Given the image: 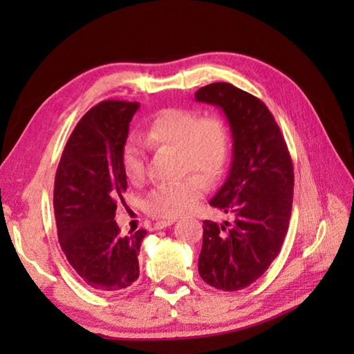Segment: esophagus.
I'll return each mask as SVG.
<instances>
[{"label": "esophagus", "mask_w": 354, "mask_h": 354, "mask_svg": "<svg viewBox=\"0 0 354 354\" xmlns=\"http://www.w3.org/2000/svg\"><path fill=\"white\" fill-rule=\"evenodd\" d=\"M173 222H175V221H171V219H169V221H158V222L153 223V228L155 230H162L165 227H170V225H173Z\"/></svg>", "instance_id": "obj_1"}]
</instances>
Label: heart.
<instances>
[{
	"mask_svg": "<svg viewBox=\"0 0 354 354\" xmlns=\"http://www.w3.org/2000/svg\"><path fill=\"white\" fill-rule=\"evenodd\" d=\"M142 137L152 147L178 149L181 173L196 171L178 181L156 185L146 199V212L161 219H175L190 213L205 194V178L214 181L227 165L231 149L228 124L217 115L201 117L196 111L170 108L152 120ZM122 165L129 181L145 179L146 145L138 137L126 141Z\"/></svg>",
	"mask_w": 354,
	"mask_h": 354,
	"instance_id": "b5f03b06",
	"label": "heart"
}]
</instances>
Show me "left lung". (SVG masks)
Returning a JSON list of instances; mask_svg holds the SVG:
<instances>
[{
	"instance_id": "left-lung-1",
	"label": "left lung",
	"mask_w": 354,
	"mask_h": 354,
	"mask_svg": "<svg viewBox=\"0 0 354 354\" xmlns=\"http://www.w3.org/2000/svg\"><path fill=\"white\" fill-rule=\"evenodd\" d=\"M194 97L222 108L234 141L230 175L209 201L232 222L204 221L198 269L207 284L234 292L259 280L280 254L292 213V158L257 97L227 82L202 86Z\"/></svg>"
}]
</instances>
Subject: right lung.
<instances>
[{
  "label": "right lung",
  "instance_id": "1",
  "mask_svg": "<svg viewBox=\"0 0 354 354\" xmlns=\"http://www.w3.org/2000/svg\"><path fill=\"white\" fill-rule=\"evenodd\" d=\"M138 102L103 100L80 118L66 141L55 178L59 245L80 280L97 292H120L140 277L146 230L120 234L117 202L127 189L122 165Z\"/></svg>",
  "mask_w": 354,
  "mask_h": 354
}]
</instances>
